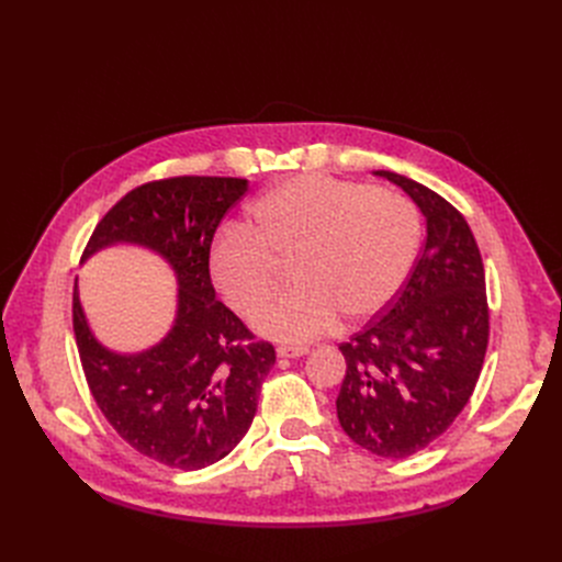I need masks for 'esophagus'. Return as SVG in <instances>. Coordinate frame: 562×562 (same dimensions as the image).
Masks as SVG:
<instances>
[{
	"instance_id": "obj_1",
	"label": "esophagus",
	"mask_w": 562,
	"mask_h": 562,
	"mask_svg": "<svg viewBox=\"0 0 562 562\" xmlns=\"http://www.w3.org/2000/svg\"><path fill=\"white\" fill-rule=\"evenodd\" d=\"M278 358H303L310 352L307 346H278Z\"/></svg>"
}]
</instances>
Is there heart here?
I'll use <instances>...</instances> for the list:
<instances>
[{"instance_id":"b5f03b06","label":"heart","mask_w":562,"mask_h":562,"mask_svg":"<svg viewBox=\"0 0 562 562\" xmlns=\"http://www.w3.org/2000/svg\"><path fill=\"white\" fill-rule=\"evenodd\" d=\"M422 236L407 198L326 175H301L261 193L246 227L223 229L206 266L223 299L248 314L290 259L294 286L250 316L271 339L307 341L339 314L362 321L385 310L407 282Z\"/></svg>"}]
</instances>
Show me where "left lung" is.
<instances>
[{"instance_id":"left-lung-1","label":"left lung","mask_w":562,"mask_h":562,"mask_svg":"<svg viewBox=\"0 0 562 562\" xmlns=\"http://www.w3.org/2000/svg\"><path fill=\"white\" fill-rule=\"evenodd\" d=\"M426 218V244L394 303L339 350L344 432L380 458H407L445 432L474 394L490 314L483 259L467 221L445 198L398 172Z\"/></svg>"}]
</instances>
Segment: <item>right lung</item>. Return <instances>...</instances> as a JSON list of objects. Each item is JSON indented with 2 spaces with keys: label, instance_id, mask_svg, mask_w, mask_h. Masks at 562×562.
<instances>
[{
  "label": "right lung",
  "instance_id": "obj_1",
  "mask_svg": "<svg viewBox=\"0 0 562 562\" xmlns=\"http://www.w3.org/2000/svg\"><path fill=\"white\" fill-rule=\"evenodd\" d=\"M248 191L239 177H170L143 184L98 223L81 261L125 244L159 255L177 280L166 337L140 352L104 346L88 326L79 289L72 328L86 382L106 422L140 456L195 471L223 460L248 432L263 378L276 364L221 301L210 278L214 232Z\"/></svg>",
  "mask_w": 562,
  "mask_h": 562
}]
</instances>
